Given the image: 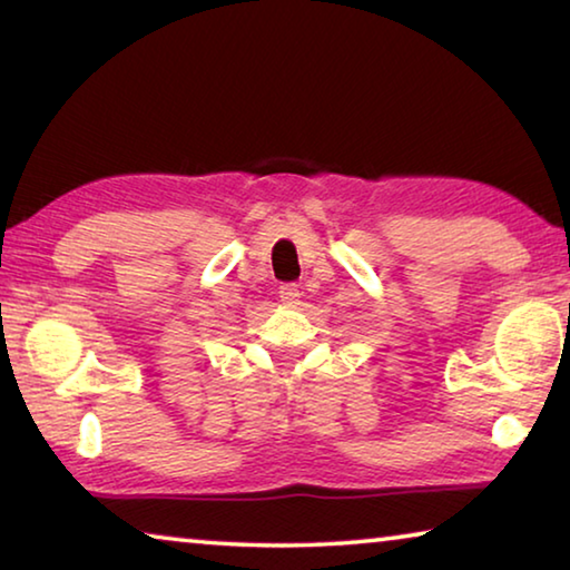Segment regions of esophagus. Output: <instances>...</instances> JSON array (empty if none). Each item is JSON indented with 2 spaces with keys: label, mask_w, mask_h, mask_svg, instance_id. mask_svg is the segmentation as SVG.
Masks as SVG:
<instances>
[{
  "label": "esophagus",
  "mask_w": 570,
  "mask_h": 570,
  "mask_svg": "<svg viewBox=\"0 0 570 570\" xmlns=\"http://www.w3.org/2000/svg\"><path fill=\"white\" fill-rule=\"evenodd\" d=\"M278 296H282V302L286 306H296V304H299V296H302L299 284H284L282 288H278Z\"/></svg>",
  "instance_id": "34e87169"
}]
</instances>
